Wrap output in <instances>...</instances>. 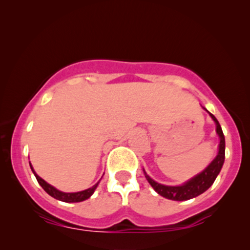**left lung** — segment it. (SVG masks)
I'll use <instances>...</instances> for the list:
<instances>
[{"instance_id":"left-lung-1","label":"left lung","mask_w":250,"mask_h":250,"mask_svg":"<svg viewBox=\"0 0 250 250\" xmlns=\"http://www.w3.org/2000/svg\"><path fill=\"white\" fill-rule=\"evenodd\" d=\"M210 113V112H208ZM211 118L214 120L215 125H217V133L220 138V144H219V152H218L217 158L210 163L208 168L205 170H203L200 174L197 175L193 178H191L190 181H188L187 183H184L183 186L180 187H168L160 184L158 182L153 181L148 175L145 172V176H146L147 181L149 182L150 186L153 187V189L165 198L171 199V200H188L191 198H195V197L202 195L203 192H205L206 190L210 188L213 182L217 178L218 174L221 170L224 161H225V137L221 130V126L218 122L217 118L210 113Z\"/></svg>"}]
</instances>
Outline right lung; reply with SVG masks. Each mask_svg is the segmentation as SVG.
Segmentation results:
<instances>
[{"label": "right lung", "mask_w": 250, "mask_h": 250, "mask_svg": "<svg viewBox=\"0 0 250 250\" xmlns=\"http://www.w3.org/2000/svg\"><path fill=\"white\" fill-rule=\"evenodd\" d=\"M30 167L32 169L33 174H35V176L37 178V181H38V183L42 186V189H44L46 192L48 193V195L53 197L55 199H59L61 202H66V203H79V202H82V200H85L88 199L89 197H90L92 193H94L95 189H96L98 183L100 182H97L96 184H95L94 187L89 188L87 190H83V191H80V192H62V191H59L57 190L55 188H53L52 186H50L48 183H46V182L42 180V178H40L38 175L36 174L35 170H33L32 166H31L30 163Z\"/></svg>", "instance_id": "right-lung-1"}]
</instances>
